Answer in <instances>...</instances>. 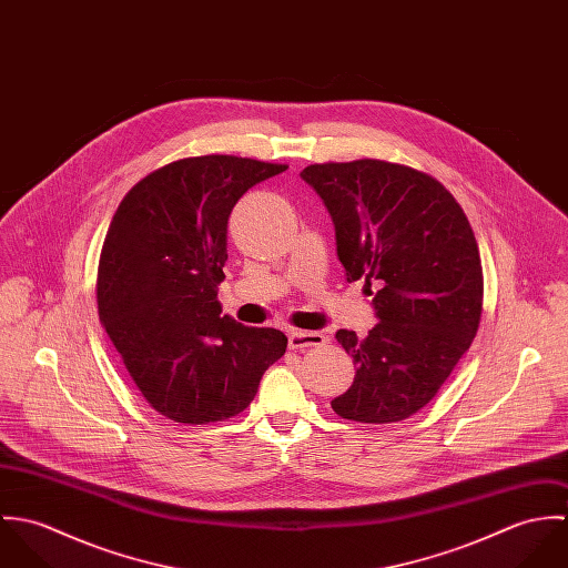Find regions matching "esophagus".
Returning a JSON list of instances; mask_svg holds the SVG:
<instances>
[{"label":"esophagus","mask_w":568,"mask_h":568,"mask_svg":"<svg viewBox=\"0 0 568 568\" xmlns=\"http://www.w3.org/2000/svg\"><path fill=\"white\" fill-rule=\"evenodd\" d=\"M325 336L322 332H308V329H291L288 332V347L291 349H304V347H317L324 345Z\"/></svg>","instance_id":"obj_1"}]
</instances>
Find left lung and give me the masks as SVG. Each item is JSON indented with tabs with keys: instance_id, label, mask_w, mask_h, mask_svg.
Returning <instances> with one entry per match:
<instances>
[{
	"instance_id": "obj_1",
	"label": "left lung",
	"mask_w": 568,
	"mask_h": 568,
	"mask_svg": "<svg viewBox=\"0 0 568 568\" xmlns=\"http://www.w3.org/2000/svg\"><path fill=\"white\" fill-rule=\"evenodd\" d=\"M302 179L332 216L347 282L378 286L369 334L336 332L356 376L332 408L363 424L406 419L435 398L481 324L484 268L468 216L435 176L405 163H313Z\"/></svg>"
}]
</instances>
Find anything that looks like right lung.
I'll use <instances>...</instances> for the list:
<instances>
[{"instance_id": "obj_1", "label": "right lung", "mask_w": 568, "mask_h": 568, "mask_svg": "<svg viewBox=\"0 0 568 568\" xmlns=\"http://www.w3.org/2000/svg\"><path fill=\"white\" fill-rule=\"evenodd\" d=\"M286 163L203 155L138 181L100 251L98 317L144 400L179 424L243 413L262 374L284 356L275 327L221 315L227 221L248 187Z\"/></svg>"}]
</instances>
